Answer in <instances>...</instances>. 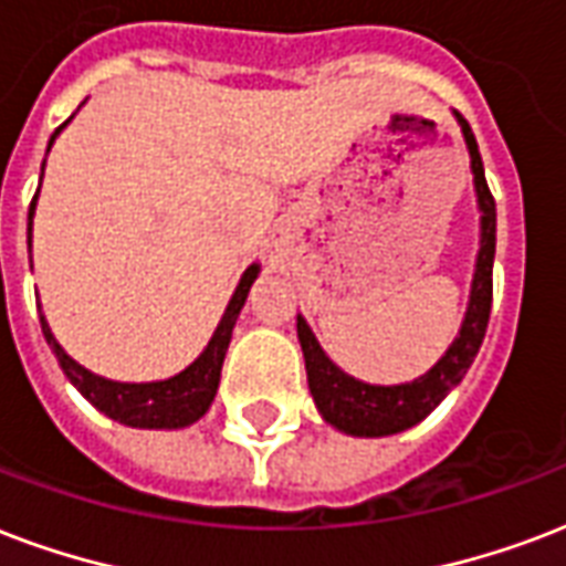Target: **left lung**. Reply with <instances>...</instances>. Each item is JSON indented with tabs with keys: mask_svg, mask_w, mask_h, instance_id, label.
Segmentation results:
<instances>
[{
	"mask_svg": "<svg viewBox=\"0 0 566 566\" xmlns=\"http://www.w3.org/2000/svg\"><path fill=\"white\" fill-rule=\"evenodd\" d=\"M457 115V112H454ZM457 124L463 129L465 148L472 157L474 196H478V210H481V249L474 261L472 293H469V308H465L463 326L454 344L448 347L446 356L427 370L424 377L400 386H370L361 379L344 374L335 361L323 353V347L308 329L305 317H296V335H300L302 356H305V374H308V388L312 398L321 409V416L340 433L350 437H391L407 427H416L424 421L433 409L446 400V395L465 370L472 368L474 356L481 350L490 323V308H493V258H495V201L486 187L484 163L481 150L474 142V133L463 115H457Z\"/></svg>",
	"mask_w": 566,
	"mask_h": 566,
	"instance_id": "left-lung-1",
	"label": "left lung"
}]
</instances>
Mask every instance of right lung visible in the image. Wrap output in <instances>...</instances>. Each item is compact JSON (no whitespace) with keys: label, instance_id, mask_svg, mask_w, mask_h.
<instances>
[{"label":"right lung","instance_id":"right-lung-1","mask_svg":"<svg viewBox=\"0 0 566 566\" xmlns=\"http://www.w3.org/2000/svg\"><path fill=\"white\" fill-rule=\"evenodd\" d=\"M62 133V127L55 129L50 148H53L55 136ZM46 148V150H50ZM43 178V171H41ZM34 205H38V192H34L32 205H29V252H32V216ZM261 273V266L252 264L243 273L240 284H237L234 296L228 302L222 321L216 326L213 338L207 340L205 353L198 356L189 368L168 379H157V382H118V379H106L101 374H92L88 368H82L80 361L71 359L62 350V344L55 340L50 323L41 314L43 338L50 344V350L55 353V359L62 365L64 377L71 379L73 386L80 388V395L92 407H97L103 416H109L112 421H120L127 427H145V430H178V427H189L192 421L205 416L210 403L216 398L219 388V377H222V361H226L228 344H231V332L240 317V308L245 305L249 287Z\"/></svg>","mask_w":566,"mask_h":566}]
</instances>
